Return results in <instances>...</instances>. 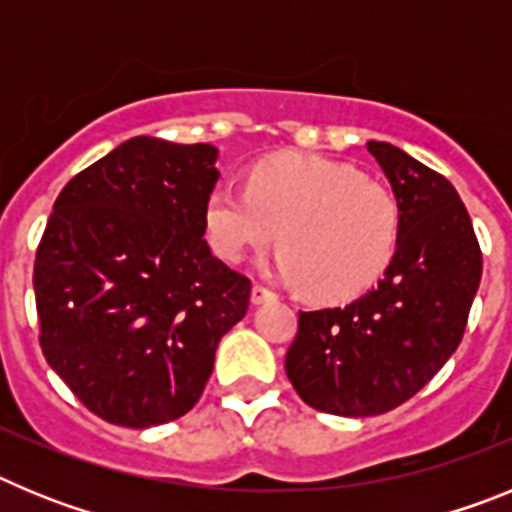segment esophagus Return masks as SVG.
<instances>
[{
    "instance_id": "1",
    "label": "esophagus",
    "mask_w": 512,
    "mask_h": 512,
    "mask_svg": "<svg viewBox=\"0 0 512 512\" xmlns=\"http://www.w3.org/2000/svg\"><path fill=\"white\" fill-rule=\"evenodd\" d=\"M269 300H277V295H274L271 289L261 287V284H253V289H251L253 305H264V302H269Z\"/></svg>"
}]
</instances>
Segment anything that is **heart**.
<instances>
[{
  "label": "heart",
  "instance_id": "b5f03b06",
  "mask_svg": "<svg viewBox=\"0 0 512 512\" xmlns=\"http://www.w3.org/2000/svg\"><path fill=\"white\" fill-rule=\"evenodd\" d=\"M205 235L228 264L279 235L271 269L320 300H348L382 277L400 241V207L390 189L354 166L305 153H279L248 171L246 189H212Z\"/></svg>",
  "mask_w": 512,
  "mask_h": 512
}]
</instances>
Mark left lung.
Wrapping results in <instances>:
<instances>
[{
  "label": "left lung",
  "instance_id": "8db88e82",
  "mask_svg": "<svg viewBox=\"0 0 512 512\" xmlns=\"http://www.w3.org/2000/svg\"><path fill=\"white\" fill-rule=\"evenodd\" d=\"M366 151L382 166L400 241L390 266L346 307L300 312L287 377L320 413L369 418L397 408L436 377L459 348L482 279V253L459 192L382 140Z\"/></svg>",
  "mask_w": 512,
  "mask_h": 512
}]
</instances>
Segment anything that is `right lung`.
Segmentation results:
<instances>
[{"mask_svg": "<svg viewBox=\"0 0 512 512\" xmlns=\"http://www.w3.org/2000/svg\"><path fill=\"white\" fill-rule=\"evenodd\" d=\"M217 148L138 135L76 174L35 256L40 346L94 415L125 428L182 418L251 282L212 256Z\"/></svg>", "mask_w": 512, "mask_h": 512, "instance_id": "obj_1", "label": "right lung"}]
</instances>
